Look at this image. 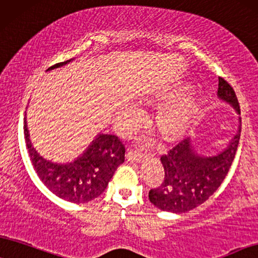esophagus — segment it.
<instances>
[{
  "instance_id": "1",
  "label": "esophagus",
  "mask_w": 258,
  "mask_h": 258,
  "mask_svg": "<svg viewBox=\"0 0 258 258\" xmlns=\"http://www.w3.org/2000/svg\"><path fill=\"white\" fill-rule=\"evenodd\" d=\"M126 158L127 161L133 162V161H140L142 159V155L138 151H135V150H128L126 153Z\"/></svg>"
}]
</instances>
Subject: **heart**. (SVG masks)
<instances>
[{
    "instance_id": "obj_1",
    "label": "heart",
    "mask_w": 258,
    "mask_h": 258,
    "mask_svg": "<svg viewBox=\"0 0 258 258\" xmlns=\"http://www.w3.org/2000/svg\"><path fill=\"white\" fill-rule=\"evenodd\" d=\"M183 91L184 87H178L144 100L145 106H161L150 119V128L163 144L180 140L193 126L200 113L199 96L190 93L178 97ZM123 114L131 125L139 118L138 109L133 106L125 107Z\"/></svg>"
}]
</instances>
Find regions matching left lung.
Segmentation results:
<instances>
[{
  "label": "left lung",
  "instance_id": "1",
  "mask_svg": "<svg viewBox=\"0 0 258 258\" xmlns=\"http://www.w3.org/2000/svg\"><path fill=\"white\" fill-rule=\"evenodd\" d=\"M218 96L229 102L240 114L233 88L219 77ZM242 120L237 135L223 152L202 157L193 151L190 139L185 138L161 157L164 177L158 187L150 189L149 199L159 210L184 213L200 206L220 187L232 164L239 144Z\"/></svg>",
  "mask_w": 258,
  "mask_h": 258
}]
</instances>
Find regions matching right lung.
Wrapping results in <instances>:
<instances>
[{"instance_id": "obj_1", "label": "right lung", "mask_w": 258, "mask_h": 258, "mask_svg": "<svg viewBox=\"0 0 258 258\" xmlns=\"http://www.w3.org/2000/svg\"><path fill=\"white\" fill-rule=\"evenodd\" d=\"M71 60L52 65L47 71ZM24 122L26 146L34 170L52 193L67 201L84 204L100 197L108 185L116 168L125 161V145L119 137L99 135L87 151L73 163L57 164L48 162L39 156L32 146L26 119Z\"/></svg>"}]
</instances>
